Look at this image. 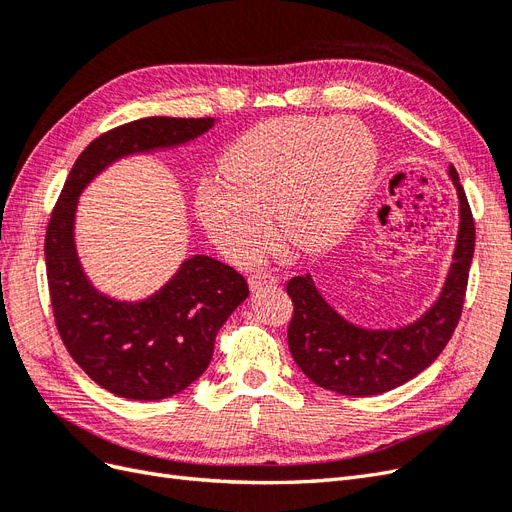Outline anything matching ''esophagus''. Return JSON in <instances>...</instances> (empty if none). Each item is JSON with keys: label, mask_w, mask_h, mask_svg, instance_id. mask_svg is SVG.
Returning <instances> with one entry per match:
<instances>
[{"label": "esophagus", "mask_w": 512, "mask_h": 512, "mask_svg": "<svg viewBox=\"0 0 512 512\" xmlns=\"http://www.w3.org/2000/svg\"><path fill=\"white\" fill-rule=\"evenodd\" d=\"M280 284V277L273 275V273H254L250 275V288L258 290V288H265V286H277Z\"/></svg>", "instance_id": "obj_1"}]
</instances>
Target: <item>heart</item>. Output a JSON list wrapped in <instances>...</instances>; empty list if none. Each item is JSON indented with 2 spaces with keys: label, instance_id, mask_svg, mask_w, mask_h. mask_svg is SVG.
I'll list each match as a JSON object with an SVG mask.
<instances>
[{
  "label": "heart",
  "instance_id": "1",
  "mask_svg": "<svg viewBox=\"0 0 512 512\" xmlns=\"http://www.w3.org/2000/svg\"><path fill=\"white\" fill-rule=\"evenodd\" d=\"M376 166L369 130L350 117L290 115L243 132L222 158L224 177L203 179L198 218L220 250L252 262L275 239L318 247L333 239L363 200Z\"/></svg>",
  "mask_w": 512,
  "mask_h": 512
}]
</instances>
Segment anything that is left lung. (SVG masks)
Returning <instances> with one entry per match:
<instances>
[{
  "mask_svg": "<svg viewBox=\"0 0 512 512\" xmlns=\"http://www.w3.org/2000/svg\"><path fill=\"white\" fill-rule=\"evenodd\" d=\"M448 175L459 196V232L451 269L438 301L399 329H363L339 316L322 299L309 275L286 284L292 299L288 348L294 363L314 384L350 397L380 395L421 374L446 348L466 299L476 228L455 166Z\"/></svg>",
  "mask_w": 512,
  "mask_h": 512,
  "instance_id": "obj_1",
  "label": "left lung"
}]
</instances>
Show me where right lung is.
Returning <instances> with one entry per match:
<instances>
[{
  "label": "right lung",
  "mask_w": 512,
  "mask_h": 512,
  "mask_svg": "<svg viewBox=\"0 0 512 512\" xmlns=\"http://www.w3.org/2000/svg\"><path fill=\"white\" fill-rule=\"evenodd\" d=\"M213 123V117H147L104 132L76 158L51 213L44 258L57 331L85 374L117 397L156 401L188 389L205 374L215 335L250 288L232 267L198 254L143 301L108 297L87 280L76 254V203L119 158L190 143Z\"/></svg>",
  "instance_id": "add662e5"
}]
</instances>
